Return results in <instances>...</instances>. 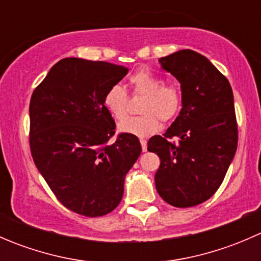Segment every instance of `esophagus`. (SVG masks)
<instances>
[{"label": "esophagus", "instance_id": "obj_1", "mask_svg": "<svg viewBox=\"0 0 261 261\" xmlns=\"http://www.w3.org/2000/svg\"><path fill=\"white\" fill-rule=\"evenodd\" d=\"M140 144H141V147H143V151H146L147 150V141L145 139H140Z\"/></svg>", "mask_w": 261, "mask_h": 261}]
</instances>
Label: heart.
<instances>
[{
	"instance_id": "obj_1",
	"label": "heart",
	"mask_w": 261,
	"mask_h": 261,
	"mask_svg": "<svg viewBox=\"0 0 261 261\" xmlns=\"http://www.w3.org/2000/svg\"><path fill=\"white\" fill-rule=\"evenodd\" d=\"M130 86L135 94L145 96L141 103L143 115L125 118L118 123V131L128 135L145 138L156 133L160 120L168 122L177 117L181 106V92L174 83H165L160 75L146 69L138 70L130 78ZM127 93L120 84H114L105 94V106L116 120H122L127 114Z\"/></svg>"
}]
</instances>
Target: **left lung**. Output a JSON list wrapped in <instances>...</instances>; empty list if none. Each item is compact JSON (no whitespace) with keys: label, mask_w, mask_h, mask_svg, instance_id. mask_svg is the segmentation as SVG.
Returning a JSON list of instances; mask_svg holds the SVG:
<instances>
[{"label":"left lung","mask_w":261,"mask_h":261,"mask_svg":"<svg viewBox=\"0 0 261 261\" xmlns=\"http://www.w3.org/2000/svg\"><path fill=\"white\" fill-rule=\"evenodd\" d=\"M159 63L180 83L181 110L163 136L147 143L160 158L155 187L167 203L193 207L215 194L238 149L232 88L206 57L191 49ZM172 137L177 144L170 143Z\"/></svg>","instance_id":"8db88e82"}]
</instances>
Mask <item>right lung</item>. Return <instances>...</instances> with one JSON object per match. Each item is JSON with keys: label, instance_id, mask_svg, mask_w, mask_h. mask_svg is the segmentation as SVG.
<instances>
[{"label": "right lung", "instance_id": "add662e5", "mask_svg": "<svg viewBox=\"0 0 261 261\" xmlns=\"http://www.w3.org/2000/svg\"><path fill=\"white\" fill-rule=\"evenodd\" d=\"M127 68L81 58L59 60L31 96L30 149L34 163L63 206L99 217L123 196L128 170L141 154L136 136L120 134L105 106L107 89Z\"/></svg>", "mask_w": 261, "mask_h": 261}]
</instances>
